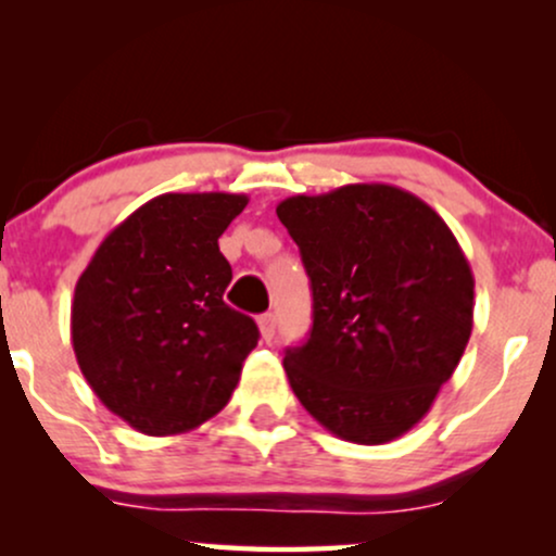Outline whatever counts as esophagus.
<instances>
[{
    "label": "esophagus",
    "mask_w": 556,
    "mask_h": 556,
    "mask_svg": "<svg viewBox=\"0 0 556 556\" xmlns=\"http://www.w3.org/2000/svg\"><path fill=\"white\" fill-rule=\"evenodd\" d=\"M258 329H261V337H264L266 342L274 340V331H277V318L274 314H264L258 318Z\"/></svg>",
    "instance_id": "esophagus-1"
}]
</instances>
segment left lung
<instances>
[{
    "instance_id": "1",
    "label": "left lung",
    "mask_w": 556,
    "mask_h": 556,
    "mask_svg": "<svg viewBox=\"0 0 556 556\" xmlns=\"http://www.w3.org/2000/svg\"><path fill=\"white\" fill-rule=\"evenodd\" d=\"M314 290V327L285 374L324 429L387 444L431 410L473 331V271L426 201L355 182L277 206Z\"/></svg>"
}]
</instances>
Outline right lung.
I'll return each instance as SVG.
<instances>
[{
  "label": "right lung",
  "mask_w": 556,
  "mask_h": 556,
  "mask_svg": "<svg viewBox=\"0 0 556 556\" xmlns=\"http://www.w3.org/2000/svg\"><path fill=\"white\" fill-rule=\"evenodd\" d=\"M242 193H164L101 240L75 285L70 334L83 376L106 407L149 437L185 433L232 397L258 344L229 308L219 253Z\"/></svg>",
  "instance_id": "obj_1"
}]
</instances>
